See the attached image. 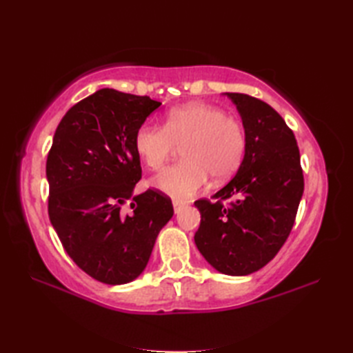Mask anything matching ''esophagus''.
Masks as SVG:
<instances>
[{
	"label": "esophagus",
	"mask_w": 353,
	"mask_h": 353,
	"mask_svg": "<svg viewBox=\"0 0 353 353\" xmlns=\"http://www.w3.org/2000/svg\"><path fill=\"white\" fill-rule=\"evenodd\" d=\"M183 201L182 200H172V206H174V212L176 214H179V212H181V209L183 208Z\"/></svg>",
	"instance_id": "1"
}]
</instances>
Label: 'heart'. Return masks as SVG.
<instances>
[{
	"mask_svg": "<svg viewBox=\"0 0 353 353\" xmlns=\"http://www.w3.org/2000/svg\"><path fill=\"white\" fill-rule=\"evenodd\" d=\"M134 150L150 170H161L177 148L183 162L163 170L152 183L177 199L191 197L208 182H224L241 167L247 150L243 121L203 103L171 109L163 127L142 124L134 133Z\"/></svg>",
	"mask_w": 353,
	"mask_h": 353,
	"instance_id": "b5f03b06",
	"label": "heart"
}]
</instances>
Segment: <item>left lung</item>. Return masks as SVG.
I'll return each mask as SVG.
<instances>
[{"label":"left lung","instance_id":"8db88e82","mask_svg":"<svg viewBox=\"0 0 353 353\" xmlns=\"http://www.w3.org/2000/svg\"><path fill=\"white\" fill-rule=\"evenodd\" d=\"M226 95L241 115L247 150L235 177L214 194L215 201H194L201 215L194 241L215 270L245 276L267 265L290 236L303 170L294 133L270 104L247 94Z\"/></svg>","mask_w":353,"mask_h":353}]
</instances>
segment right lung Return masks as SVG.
I'll list each match as a JSON object with an SVG mask.
<instances>
[{
    "mask_svg": "<svg viewBox=\"0 0 353 353\" xmlns=\"http://www.w3.org/2000/svg\"><path fill=\"white\" fill-rule=\"evenodd\" d=\"M161 106L150 97L100 89L66 112L47 157L48 215L70 258L95 281L127 283L144 272L171 199L142 177L134 133ZM132 199L133 212L121 206Z\"/></svg>",
    "mask_w": 353,
    "mask_h": 353,
    "instance_id": "add662e5",
    "label": "right lung"
}]
</instances>
